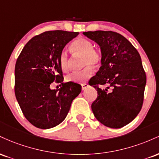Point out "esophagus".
<instances>
[{
  "label": "esophagus",
  "mask_w": 159,
  "mask_h": 159,
  "mask_svg": "<svg viewBox=\"0 0 159 159\" xmlns=\"http://www.w3.org/2000/svg\"><path fill=\"white\" fill-rule=\"evenodd\" d=\"M88 87H89L88 84H81V89H82V90H86V89H87Z\"/></svg>",
  "instance_id": "esophagus-1"
}]
</instances>
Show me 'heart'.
I'll use <instances>...</instances> for the list:
<instances>
[{
  "mask_svg": "<svg viewBox=\"0 0 159 159\" xmlns=\"http://www.w3.org/2000/svg\"><path fill=\"white\" fill-rule=\"evenodd\" d=\"M71 49L74 53L83 56L82 67L84 68L81 72H73L66 77V81L72 83H84L90 79L93 75L91 67L96 68L102 61V54L99 51L93 49V44L85 38H78L71 44ZM58 64L63 72L69 69L68 54L65 51L61 52L58 58Z\"/></svg>",
  "mask_w": 159,
  "mask_h": 159,
  "instance_id": "1",
  "label": "heart"
}]
</instances>
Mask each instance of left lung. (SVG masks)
Listing matches in <instances>:
<instances>
[{"instance_id":"1","label":"left lung","mask_w":159,"mask_h":159,"mask_svg":"<svg viewBox=\"0 0 159 159\" xmlns=\"http://www.w3.org/2000/svg\"><path fill=\"white\" fill-rule=\"evenodd\" d=\"M83 34L99 45L102 54L99 70L89 81L98 93L91 105L95 117L107 127L125 126L138 116L143 102L147 78L139 53L116 32L96 30ZM105 84L112 91L98 87Z\"/></svg>"}]
</instances>
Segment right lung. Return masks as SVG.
<instances>
[{"mask_svg": "<svg viewBox=\"0 0 159 159\" xmlns=\"http://www.w3.org/2000/svg\"><path fill=\"white\" fill-rule=\"evenodd\" d=\"M78 32L46 31L33 37L21 51L15 67V94L25 118L39 129H51L66 117L71 104L81 91L80 84L63 83L58 58ZM61 83L59 90L50 84Z\"/></svg>", "mask_w": 159, "mask_h": 159, "instance_id": "1", "label": "right lung"}]
</instances>
